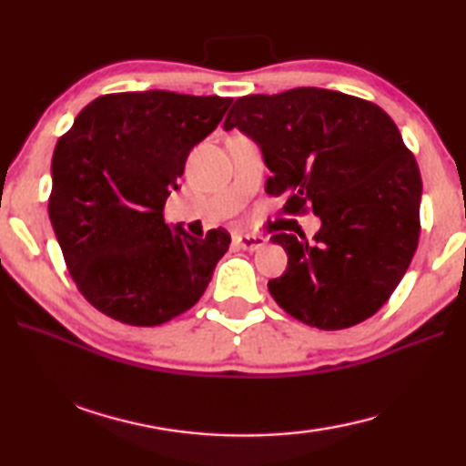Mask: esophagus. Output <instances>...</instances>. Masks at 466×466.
Segmentation results:
<instances>
[{
  "label": "esophagus",
  "mask_w": 466,
  "mask_h": 466,
  "mask_svg": "<svg viewBox=\"0 0 466 466\" xmlns=\"http://www.w3.org/2000/svg\"><path fill=\"white\" fill-rule=\"evenodd\" d=\"M236 242H238V247L244 250H261L267 244V238L257 234H242L236 238Z\"/></svg>",
  "instance_id": "esophagus-1"
}]
</instances>
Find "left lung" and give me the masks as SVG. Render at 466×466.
<instances>
[{"label": "left lung", "instance_id": "left-lung-1", "mask_svg": "<svg viewBox=\"0 0 466 466\" xmlns=\"http://www.w3.org/2000/svg\"><path fill=\"white\" fill-rule=\"evenodd\" d=\"M261 147L265 191L286 214L312 209L320 230L273 234L288 269L267 283L291 317L322 330L372 317L403 279L420 240L421 175L397 125L374 102L325 88L250 94L224 129Z\"/></svg>", "mask_w": 466, "mask_h": 466}]
</instances>
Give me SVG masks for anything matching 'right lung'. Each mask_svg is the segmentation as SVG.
I'll use <instances>...</instances> for the list:
<instances>
[{
  "label": "right lung",
  "mask_w": 466,
  "mask_h": 466,
  "mask_svg": "<svg viewBox=\"0 0 466 466\" xmlns=\"http://www.w3.org/2000/svg\"><path fill=\"white\" fill-rule=\"evenodd\" d=\"M232 98L167 90L105 94L53 152L49 218L77 289L94 309L156 327L197 304L230 247L224 228L195 238L164 222L191 149Z\"/></svg>",
  "instance_id": "1"
}]
</instances>
